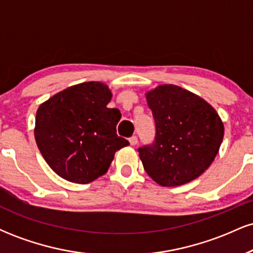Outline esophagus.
Here are the masks:
<instances>
[{
	"mask_svg": "<svg viewBox=\"0 0 253 253\" xmlns=\"http://www.w3.org/2000/svg\"><path fill=\"white\" fill-rule=\"evenodd\" d=\"M129 144L132 145V146H135V145L138 144V138H136L135 135L130 136V138H129Z\"/></svg>",
	"mask_w": 253,
	"mask_h": 253,
	"instance_id": "1",
	"label": "esophagus"
}]
</instances>
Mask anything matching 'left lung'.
Returning <instances> with one entry per match:
<instances>
[{
  "label": "left lung",
  "mask_w": 253,
  "mask_h": 253,
  "mask_svg": "<svg viewBox=\"0 0 253 253\" xmlns=\"http://www.w3.org/2000/svg\"><path fill=\"white\" fill-rule=\"evenodd\" d=\"M146 101L156 123L153 144L138 150L147 175L162 187H177L202 175L223 139L216 110L173 84L147 91Z\"/></svg>",
  "instance_id": "1"
}]
</instances>
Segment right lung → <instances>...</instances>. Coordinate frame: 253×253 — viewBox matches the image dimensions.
Returning a JSON list of instances; mask_svg holds the SVG:
<instances>
[{"label": "right lung", "mask_w": 253, "mask_h": 253, "mask_svg": "<svg viewBox=\"0 0 253 253\" xmlns=\"http://www.w3.org/2000/svg\"><path fill=\"white\" fill-rule=\"evenodd\" d=\"M112 91L101 82L69 86L37 110L36 141L46 163L66 181L86 184L107 172L118 150L120 110L108 108Z\"/></svg>", "instance_id": "obj_1"}]
</instances>
